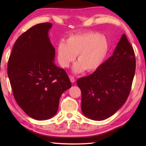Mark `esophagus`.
Instances as JSON below:
<instances>
[{
    "mask_svg": "<svg viewBox=\"0 0 146 146\" xmlns=\"http://www.w3.org/2000/svg\"><path fill=\"white\" fill-rule=\"evenodd\" d=\"M70 80H71V82H72V83H74L75 82V78H74V76H70Z\"/></svg>",
    "mask_w": 146,
    "mask_h": 146,
    "instance_id": "34e87169",
    "label": "esophagus"
}]
</instances>
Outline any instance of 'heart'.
<instances>
[{
	"label": "heart",
	"instance_id": "1",
	"mask_svg": "<svg viewBox=\"0 0 146 146\" xmlns=\"http://www.w3.org/2000/svg\"><path fill=\"white\" fill-rule=\"evenodd\" d=\"M108 52L107 40L95 32H86L71 36L66 43L60 42L57 46V58L61 67L68 68L74 61L77 60L73 68L74 73L84 70L93 71L103 62Z\"/></svg>",
	"mask_w": 146,
	"mask_h": 146
}]
</instances>
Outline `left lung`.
I'll use <instances>...</instances> for the list:
<instances>
[{"label":"left lung","instance_id":"1","mask_svg":"<svg viewBox=\"0 0 146 146\" xmlns=\"http://www.w3.org/2000/svg\"><path fill=\"white\" fill-rule=\"evenodd\" d=\"M135 69L134 50L123 34L113 55L95 72L76 81L82 93L83 114L94 120L115 114L127 99Z\"/></svg>","mask_w":146,"mask_h":146}]
</instances>
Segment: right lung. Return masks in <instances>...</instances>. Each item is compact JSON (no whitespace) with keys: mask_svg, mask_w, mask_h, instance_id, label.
<instances>
[{"mask_svg":"<svg viewBox=\"0 0 146 146\" xmlns=\"http://www.w3.org/2000/svg\"><path fill=\"white\" fill-rule=\"evenodd\" d=\"M38 24L17 39L9 56L8 75L17 103L29 117L43 120L57 112L62 94L71 87L64 69L54 63L55 49L48 31Z\"/></svg>","mask_w":146,"mask_h":146,"instance_id":"1","label":"right lung"}]
</instances>
